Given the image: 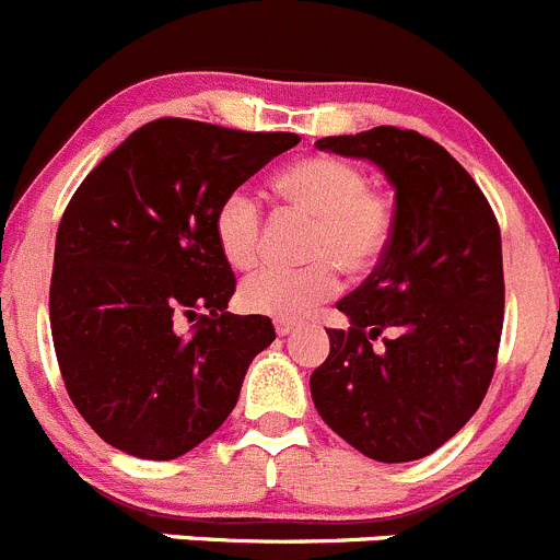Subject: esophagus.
Instances as JSON below:
<instances>
[{
  "label": "esophagus",
  "mask_w": 560,
  "mask_h": 560,
  "mask_svg": "<svg viewBox=\"0 0 560 560\" xmlns=\"http://www.w3.org/2000/svg\"><path fill=\"white\" fill-rule=\"evenodd\" d=\"M273 326H276V334H279V337H290L292 331H298V328H301V323L287 320V317H276Z\"/></svg>",
  "instance_id": "1"
}]
</instances>
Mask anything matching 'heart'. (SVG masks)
<instances>
[{
    "mask_svg": "<svg viewBox=\"0 0 560 560\" xmlns=\"http://www.w3.org/2000/svg\"><path fill=\"white\" fill-rule=\"evenodd\" d=\"M276 192L287 207L315 218L301 268H262L243 281L240 304L256 315L301 317L331 298L339 268L364 276L384 259L395 234L389 196L370 187L359 165L339 156H306L276 176ZM212 237L229 268L250 270L262 256V209L245 190L218 203Z\"/></svg>",
    "mask_w": 560,
    "mask_h": 560,
    "instance_id": "1",
    "label": "heart"
}]
</instances>
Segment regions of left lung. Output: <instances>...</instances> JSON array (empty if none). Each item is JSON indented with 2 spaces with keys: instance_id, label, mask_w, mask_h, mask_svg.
I'll return each instance as SVG.
<instances>
[{
  "instance_id": "obj_1",
  "label": "left lung",
  "mask_w": 560,
  "mask_h": 560,
  "mask_svg": "<svg viewBox=\"0 0 560 560\" xmlns=\"http://www.w3.org/2000/svg\"><path fill=\"white\" fill-rule=\"evenodd\" d=\"M315 145L384 171L395 187V234L364 284L337 304L351 326L326 328L331 351L312 373V400L364 456L417 462L467 425L498 368V218L472 176L415 129L375 127Z\"/></svg>"
}]
</instances>
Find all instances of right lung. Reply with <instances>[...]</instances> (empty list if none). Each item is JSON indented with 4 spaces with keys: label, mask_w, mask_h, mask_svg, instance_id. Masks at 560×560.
Segmentation results:
<instances>
[{
    "label": "right lung",
    "mask_w": 560,
    "mask_h": 560,
    "mask_svg": "<svg viewBox=\"0 0 560 560\" xmlns=\"http://www.w3.org/2000/svg\"><path fill=\"white\" fill-rule=\"evenodd\" d=\"M298 140L156 118L71 196L55 243L51 339L68 398L107 445L168 462L232 415L276 331L270 317L226 312L237 279L212 215Z\"/></svg>",
    "instance_id": "obj_1"
}]
</instances>
